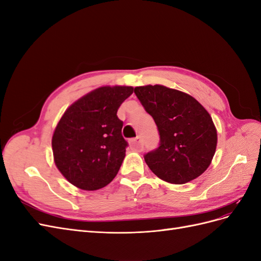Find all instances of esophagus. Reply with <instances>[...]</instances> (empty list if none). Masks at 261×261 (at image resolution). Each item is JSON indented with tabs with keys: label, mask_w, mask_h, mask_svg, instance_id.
<instances>
[{
	"label": "esophagus",
	"mask_w": 261,
	"mask_h": 261,
	"mask_svg": "<svg viewBox=\"0 0 261 261\" xmlns=\"http://www.w3.org/2000/svg\"><path fill=\"white\" fill-rule=\"evenodd\" d=\"M132 146H133V148L140 150V151H141V150H143V148H144L143 139H141L140 136H137L135 139L132 140Z\"/></svg>",
	"instance_id": "obj_1"
}]
</instances>
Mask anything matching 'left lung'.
Listing matches in <instances>:
<instances>
[{"mask_svg":"<svg viewBox=\"0 0 261 261\" xmlns=\"http://www.w3.org/2000/svg\"><path fill=\"white\" fill-rule=\"evenodd\" d=\"M134 92L153 117L160 135L156 149L145 154L154 174L171 184H185L208 169L218 135L208 111L189 94L161 85L136 87Z\"/></svg>","mask_w":261,"mask_h":261,"instance_id":"8db88e82","label":"left lung"}]
</instances>
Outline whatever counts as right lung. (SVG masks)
Here are the masks:
<instances>
[{"instance_id":"1","label":"right lung","mask_w":261,"mask_h":261,"mask_svg":"<svg viewBox=\"0 0 261 261\" xmlns=\"http://www.w3.org/2000/svg\"><path fill=\"white\" fill-rule=\"evenodd\" d=\"M128 86H105L87 93L61 117L52 136L54 162L70 184L97 191L111 183L128 146L117 110L133 93Z\"/></svg>"}]
</instances>
